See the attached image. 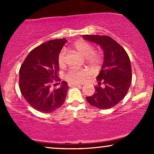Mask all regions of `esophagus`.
Here are the masks:
<instances>
[{
    "label": "esophagus",
    "mask_w": 154,
    "mask_h": 154,
    "mask_svg": "<svg viewBox=\"0 0 154 154\" xmlns=\"http://www.w3.org/2000/svg\"><path fill=\"white\" fill-rule=\"evenodd\" d=\"M81 85L80 84H73V83H69V87H71V86H80Z\"/></svg>",
    "instance_id": "1"
}]
</instances>
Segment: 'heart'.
<instances>
[{
    "label": "heart",
    "instance_id": "obj_1",
    "mask_svg": "<svg viewBox=\"0 0 154 154\" xmlns=\"http://www.w3.org/2000/svg\"><path fill=\"white\" fill-rule=\"evenodd\" d=\"M73 48L85 58L87 62L92 67H97L102 62V57L100 54L94 52L93 46L83 41L75 42ZM66 62V54L65 50H61L58 55V64L60 66H64ZM90 72L86 69H71L66 73L64 79L67 82L73 84L81 83L88 79Z\"/></svg>",
    "mask_w": 154,
    "mask_h": 154
}]
</instances>
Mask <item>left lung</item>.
Masks as SVG:
<instances>
[{
  "instance_id": "obj_1",
  "label": "left lung",
  "mask_w": 154,
  "mask_h": 154,
  "mask_svg": "<svg viewBox=\"0 0 154 154\" xmlns=\"http://www.w3.org/2000/svg\"><path fill=\"white\" fill-rule=\"evenodd\" d=\"M83 38L100 45L104 63L97 76L99 86L93 95L86 97L92 106L100 109L115 106L127 94L132 81V69L128 54L122 46L108 35H83ZM101 84L104 85L101 87Z\"/></svg>"
}]
</instances>
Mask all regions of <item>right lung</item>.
<instances>
[{
	"label": "right lung",
	"instance_id": "1",
	"mask_svg": "<svg viewBox=\"0 0 154 154\" xmlns=\"http://www.w3.org/2000/svg\"><path fill=\"white\" fill-rule=\"evenodd\" d=\"M66 38L47 41L29 52L20 69L21 93L31 107L43 113H50L64 104L69 89L66 82L52 89L54 80L58 81V55ZM55 85V84H54Z\"/></svg>",
	"mask_w": 154,
	"mask_h": 154
}]
</instances>
